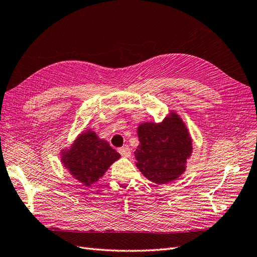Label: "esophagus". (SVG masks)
Instances as JSON below:
<instances>
[{"instance_id":"1","label":"esophagus","mask_w":257,"mask_h":257,"mask_svg":"<svg viewBox=\"0 0 257 257\" xmlns=\"http://www.w3.org/2000/svg\"><path fill=\"white\" fill-rule=\"evenodd\" d=\"M118 152L121 154V157H124V158H129L131 156V149L128 146H124L122 148H119L118 149Z\"/></svg>"}]
</instances>
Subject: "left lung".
I'll return each mask as SVG.
<instances>
[{
  "mask_svg": "<svg viewBox=\"0 0 257 257\" xmlns=\"http://www.w3.org/2000/svg\"><path fill=\"white\" fill-rule=\"evenodd\" d=\"M138 137L140 145L135 151L136 165L148 180L165 184L184 173L193 150L192 139L175 112L160 123H141Z\"/></svg>",
  "mask_w": 257,
  "mask_h": 257,
  "instance_id": "left-lung-1",
  "label": "left lung"
}]
</instances>
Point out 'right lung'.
<instances>
[{"label":"right lung","instance_id":"1","mask_svg":"<svg viewBox=\"0 0 257 257\" xmlns=\"http://www.w3.org/2000/svg\"><path fill=\"white\" fill-rule=\"evenodd\" d=\"M119 158L120 154L108 142L88 130L77 137L69 151L63 152L62 163L77 181L91 186Z\"/></svg>","mask_w":257,"mask_h":257}]
</instances>
